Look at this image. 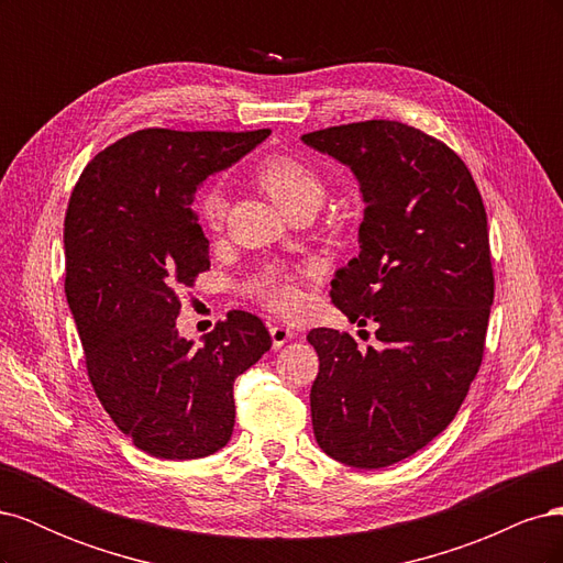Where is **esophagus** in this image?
I'll return each mask as SVG.
<instances>
[{"label":"esophagus","instance_id":"esophagus-1","mask_svg":"<svg viewBox=\"0 0 563 563\" xmlns=\"http://www.w3.org/2000/svg\"><path fill=\"white\" fill-rule=\"evenodd\" d=\"M269 338H272V347L279 350L282 345H286L288 340L294 338V331L286 327H269Z\"/></svg>","mask_w":563,"mask_h":563}]
</instances>
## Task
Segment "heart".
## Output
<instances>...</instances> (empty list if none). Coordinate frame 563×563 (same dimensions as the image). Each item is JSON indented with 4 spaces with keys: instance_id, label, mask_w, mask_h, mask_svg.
I'll use <instances>...</instances> for the list:
<instances>
[{
    "instance_id": "obj_1",
    "label": "heart",
    "mask_w": 563,
    "mask_h": 563,
    "mask_svg": "<svg viewBox=\"0 0 563 563\" xmlns=\"http://www.w3.org/2000/svg\"><path fill=\"white\" fill-rule=\"evenodd\" d=\"M255 178L263 185V190L272 197V201L284 213H294L298 209H319V203L327 195L321 176L314 168L296 159L291 155H275L267 157L258 168H255ZM228 211V192L223 185H211L199 197V218L209 228H218L223 223ZM261 291L272 310L282 314H296L302 308V294L300 288L288 284L279 272H267L261 282Z\"/></svg>"
}]
</instances>
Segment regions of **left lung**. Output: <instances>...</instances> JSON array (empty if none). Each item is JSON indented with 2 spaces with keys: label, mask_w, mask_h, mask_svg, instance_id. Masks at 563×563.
Returning <instances> with one entry per match:
<instances>
[{
  "label": "left lung",
  "mask_w": 563,
  "mask_h": 563,
  "mask_svg": "<svg viewBox=\"0 0 563 563\" xmlns=\"http://www.w3.org/2000/svg\"><path fill=\"white\" fill-rule=\"evenodd\" d=\"M305 145L360 183V255L335 272L331 298L352 323H376L380 350L312 329L310 391L319 449L378 470L449 428L482 366L493 269L486 209L451 147L413 126L371 119L305 133Z\"/></svg>",
  "instance_id": "left-lung-1"
}]
</instances>
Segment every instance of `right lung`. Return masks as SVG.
I'll use <instances>...</instances> for the list:
<instances>
[{"mask_svg":"<svg viewBox=\"0 0 563 563\" xmlns=\"http://www.w3.org/2000/svg\"><path fill=\"white\" fill-rule=\"evenodd\" d=\"M269 129H145L84 168L65 216V296L96 397L141 451L195 460L234 428V378L272 347L263 321L234 310L195 347L180 338L178 291L209 269L197 190Z\"/></svg>","mask_w":563,"mask_h":563,"instance_id":"right-lung-1","label":"right lung"}]
</instances>
